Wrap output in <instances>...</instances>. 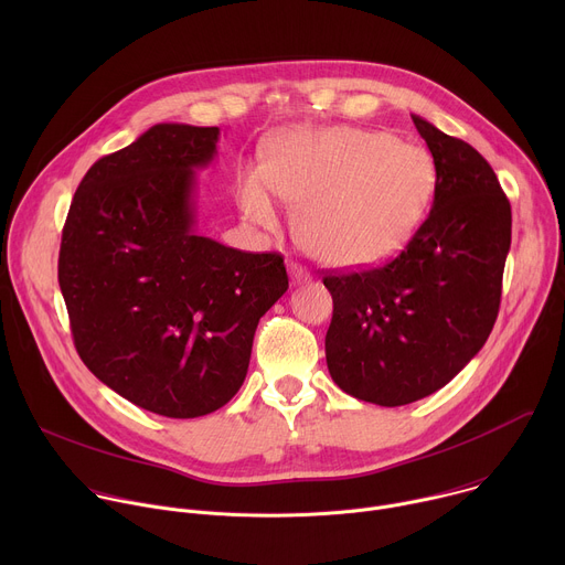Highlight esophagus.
I'll list each match as a JSON object with an SVG mask.
<instances>
[{
  "mask_svg": "<svg viewBox=\"0 0 565 565\" xmlns=\"http://www.w3.org/2000/svg\"><path fill=\"white\" fill-rule=\"evenodd\" d=\"M290 277H292L295 284H306V281H310V275H308L301 266H297V264L290 266Z\"/></svg>",
  "mask_w": 565,
  "mask_h": 565,
  "instance_id": "34e87169",
  "label": "esophagus"
}]
</instances>
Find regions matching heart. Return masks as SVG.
Wrapping results in <instances>:
<instances>
[{
	"label": "heart",
	"instance_id": "b5f03b06",
	"mask_svg": "<svg viewBox=\"0 0 565 565\" xmlns=\"http://www.w3.org/2000/svg\"><path fill=\"white\" fill-rule=\"evenodd\" d=\"M436 185L425 147L358 127L290 129L264 147V166L236 179L244 214L277 227L275 194L299 207L301 244L319 262L366 268L395 255L418 227Z\"/></svg>",
	"mask_w": 565,
	"mask_h": 565
}]
</instances>
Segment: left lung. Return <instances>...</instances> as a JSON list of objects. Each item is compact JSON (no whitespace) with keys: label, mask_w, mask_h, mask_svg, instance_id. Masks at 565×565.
<instances>
[{"label":"left lung","mask_w":565,"mask_h":565,"mask_svg":"<svg viewBox=\"0 0 565 565\" xmlns=\"http://www.w3.org/2000/svg\"><path fill=\"white\" fill-rule=\"evenodd\" d=\"M412 118L436 166L429 216L388 264L324 277L333 295L329 373L380 407L443 388L488 342L512 241L510 201L488 160Z\"/></svg>","instance_id":"1"}]
</instances>
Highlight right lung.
Masks as SVG:
<instances>
[{
	"mask_svg": "<svg viewBox=\"0 0 565 565\" xmlns=\"http://www.w3.org/2000/svg\"><path fill=\"white\" fill-rule=\"evenodd\" d=\"M218 127L160 122L103 156L71 201L57 262L87 369L168 418L221 409L248 373L259 319L288 290L284 257L196 232V172Z\"/></svg>",
	"mask_w": 565,
	"mask_h": 565,
	"instance_id": "add662e5",
	"label": "right lung"
}]
</instances>
